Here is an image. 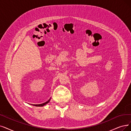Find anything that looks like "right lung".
I'll list each match as a JSON object with an SVG mask.
<instances>
[{"label":"right lung","mask_w":131,"mask_h":131,"mask_svg":"<svg viewBox=\"0 0 131 131\" xmlns=\"http://www.w3.org/2000/svg\"><path fill=\"white\" fill-rule=\"evenodd\" d=\"M50 101V98L49 99L48 101H47L46 102L42 103V104H33V105L34 106H43L44 105H45L46 104H47V103H48L49 102V101Z\"/></svg>","instance_id":"obj_1"}]
</instances>
